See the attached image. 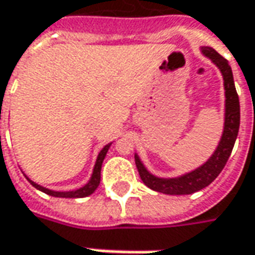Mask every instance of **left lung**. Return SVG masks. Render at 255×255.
I'll return each instance as SVG.
<instances>
[{"mask_svg":"<svg viewBox=\"0 0 255 255\" xmlns=\"http://www.w3.org/2000/svg\"><path fill=\"white\" fill-rule=\"evenodd\" d=\"M202 52L219 67L223 76V81H225V94H226L225 130H223L218 148L203 165L196 168L195 171L188 172L178 178H158V177L151 175L144 168L139 157L134 155L136 167L144 185H147L153 191L163 192L167 195H189L212 184L225 168L227 160L232 154V150L235 147V141L237 139V133L240 128V102H239V95H237L235 81H233L232 67L229 66V61L212 47H202Z\"/></svg>","mask_w":255,"mask_h":255,"instance_id":"8db88e82","label":"left lung"}]
</instances>
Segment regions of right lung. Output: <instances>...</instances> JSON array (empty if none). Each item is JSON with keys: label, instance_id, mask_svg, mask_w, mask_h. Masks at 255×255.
<instances>
[{"label": "right lung", "instance_id": "1", "mask_svg": "<svg viewBox=\"0 0 255 255\" xmlns=\"http://www.w3.org/2000/svg\"><path fill=\"white\" fill-rule=\"evenodd\" d=\"M109 146H111V143L107 144L105 147L101 150L100 154H98V158H97V163H95V167H94V172H92L91 179L88 181V184H87V185H84V187L80 188V189H76V191H68V192H57V191H52V189H47V188L40 187V185L35 184L33 181H30L29 178L28 181L36 188V189L42 191V192L47 194V195L56 196V198H85V196L91 195L92 192H94V191L98 188V185H100L101 167H102V161H104V158H105V155H107Z\"/></svg>", "mask_w": 255, "mask_h": 255}]
</instances>
